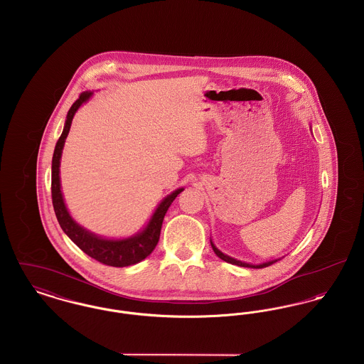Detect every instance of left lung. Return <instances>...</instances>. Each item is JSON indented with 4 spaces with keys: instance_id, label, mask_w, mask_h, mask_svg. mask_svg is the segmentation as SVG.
<instances>
[{
    "instance_id": "8db88e82",
    "label": "left lung",
    "mask_w": 364,
    "mask_h": 364,
    "mask_svg": "<svg viewBox=\"0 0 364 364\" xmlns=\"http://www.w3.org/2000/svg\"><path fill=\"white\" fill-rule=\"evenodd\" d=\"M210 243H212V247H213L214 253H215V256L220 257L221 259H224V261H227V262H230V264H234V265H239V267H247V268H264V267H269V265H272L274 262H277L278 259H272V261H267V262H262V264H247V262H242V261H239V259H235V258H232V257L227 256V255H224L223 252H220L215 246H214L213 242L210 240Z\"/></svg>"
}]
</instances>
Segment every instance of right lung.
<instances>
[{
    "label": "right lung",
    "instance_id": "obj_1",
    "mask_svg": "<svg viewBox=\"0 0 364 364\" xmlns=\"http://www.w3.org/2000/svg\"><path fill=\"white\" fill-rule=\"evenodd\" d=\"M92 95H93L92 92H82L67 112L65 129L56 143L53 158H52V186H50L52 203H53V209H55V214L58 217V221H59L62 230L65 231V235L68 236L84 253L105 265L121 268V267L137 264L141 259H144L146 257L150 256L152 250L155 249V246L158 245L165 214L168 212L171 202L184 188H178V190L173 191L171 195H168L158 205L147 227L141 232L127 237V239H106L102 236L95 235L73 220V217L70 215L67 208H65L63 195L60 190V176H59L60 158H62L65 137L70 132L74 114L77 112L78 108L90 99Z\"/></svg>",
    "mask_w": 364,
    "mask_h": 364
}]
</instances>
